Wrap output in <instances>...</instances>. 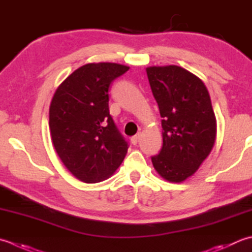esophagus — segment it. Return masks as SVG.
<instances>
[{"label": "esophagus", "mask_w": 252, "mask_h": 252, "mask_svg": "<svg viewBox=\"0 0 252 252\" xmlns=\"http://www.w3.org/2000/svg\"><path fill=\"white\" fill-rule=\"evenodd\" d=\"M139 138H140V133H137L136 136H132L131 137V139H130V141H131V143L133 146H136L137 143H138V140H139Z\"/></svg>", "instance_id": "1"}]
</instances>
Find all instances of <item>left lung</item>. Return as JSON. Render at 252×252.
I'll return each instance as SVG.
<instances>
[{
    "label": "left lung",
    "instance_id": "1",
    "mask_svg": "<svg viewBox=\"0 0 252 252\" xmlns=\"http://www.w3.org/2000/svg\"><path fill=\"white\" fill-rule=\"evenodd\" d=\"M147 75L163 128V146L151 157L153 166L166 181L183 182L197 171L214 145L217 120L209 92L197 76L179 66H153Z\"/></svg>",
    "mask_w": 252,
    "mask_h": 252
}]
</instances>
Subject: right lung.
I'll return each instance as SVG.
<instances>
[{
  "instance_id": "obj_1",
  "label": "right lung",
  "mask_w": 252,
  "mask_h": 252,
  "mask_svg": "<svg viewBox=\"0 0 252 252\" xmlns=\"http://www.w3.org/2000/svg\"><path fill=\"white\" fill-rule=\"evenodd\" d=\"M129 67L91 63L69 75L51 102L49 126L56 152L81 182L109 178L122 164L128 142L109 110V90Z\"/></svg>"
}]
</instances>
